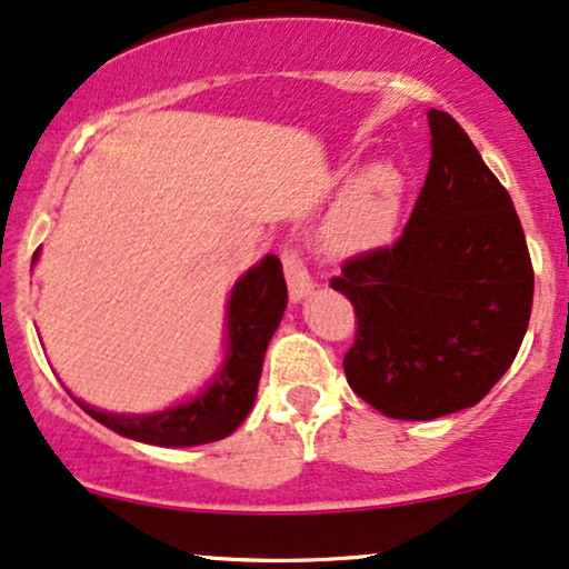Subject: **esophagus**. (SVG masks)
Returning <instances> with one entry per match:
<instances>
[{"mask_svg":"<svg viewBox=\"0 0 569 569\" xmlns=\"http://www.w3.org/2000/svg\"><path fill=\"white\" fill-rule=\"evenodd\" d=\"M282 263H284V277H287V290H290V300L292 303H300V300L311 296V290H313L311 273H308L306 263L300 261L296 250H284Z\"/></svg>","mask_w":569,"mask_h":569,"instance_id":"esophagus-1","label":"esophagus"}]
</instances>
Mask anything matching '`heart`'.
<instances>
[{
    "label": "heart",
    "instance_id": "obj_1",
    "mask_svg": "<svg viewBox=\"0 0 569 569\" xmlns=\"http://www.w3.org/2000/svg\"><path fill=\"white\" fill-rule=\"evenodd\" d=\"M406 179L392 163H371L350 181L327 216L321 244L335 258H359L385 248L401 221Z\"/></svg>",
    "mask_w": 569,
    "mask_h": 569
}]
</instances>
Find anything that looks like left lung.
Here are the masks:
<instances>
[{
	"mask_svg": "<svg viewBox=\"0 0 569 569\" xmlns=\"http://www.w3.org/2000/svg\"><path fill=\"white\" fill-rule=\"evenodd\" d=\"M430 171L403 234L342 263L332 290L356 308L348 385L390 419L469 409L528 332L532 263L515 202L472 139L430 110Z\"/></svg>",
	"mask_w": 569,
	"mask_h": 569,
	"instance_id": "1",
	"label": "left lung"
}]
</instances>
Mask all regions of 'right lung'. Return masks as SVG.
I'll list each match as a JSON object with an SVG mask.
<instances>
[{
  "instance_id": "obj_1",
  "label": "right lung",
  "mask_w": 569,
  "mask_h": 569,
  "mask_svg": "<svg viewBox=\"0 0 569 569\" xmlns=\"http://www.w3.org/2000/svg\"><path fill=\"white\" fill-rule=\"evenodd\" d=\"M33 256V263H37ZM287 308V284L277 256H263L237 279L227 303V342L219 371L198 396L152 413H113L79 401L91 419L139 443L187 448L213 443L244 422L256 403L266 348Z\"/></svg>"
}]
</instances>
